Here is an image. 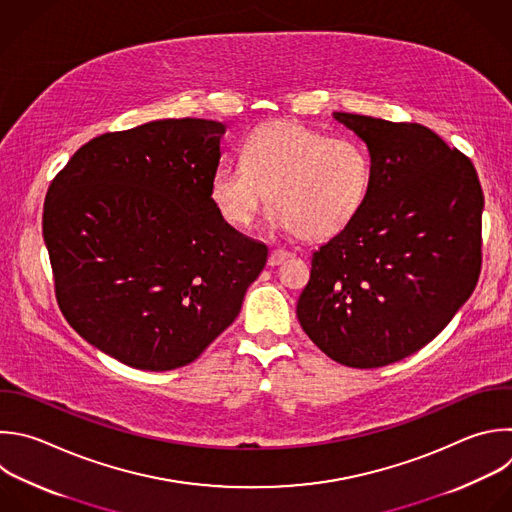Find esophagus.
Wrapping results in <instances>:
<instances>
[{
	"instance_id": "obj_1",
	"label": "esophagus",
	"mask_w": 512,
	"mask_h": 512,
	"mask_svg": "<svg viewBox=\"0 0 512 512\" xmlns=\"http://www.w3.org/2000/svg\"><path fill=\"white\" fill-rule=\"evenodd\" d=\"M289 255H291V253H289V251H285V249H273V251L269 253V259H267V263H269L271 267H275V265L283 263V261H285Z\"/></svg>"
}]
</instances>
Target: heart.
Here are the masks:
<instances>
[{"mask_svg": "<svg viewBox=\"0 0 512 512\" xmlns=\"http://www.w3.org/2000/svg\"><path fill=\"white\" fill-rule=\"evenodd\" d=\"M239 164L219 166L211 199L223 221L247 229L261 205L301 239L323 241L346 231L362 213L374 183L370 148L350 136H329L293 120L253 128Z\"/></svg>", "mask_w": 512, "mask_h": 512, "instance_id": "b5f03b06", "label": "heart"}]
</instances>
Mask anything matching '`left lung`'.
I'll return each mask as SVG.
<instances>
[{
	"label": "left lung",
	"instance_id": "left-lung-1",
	"mask_svg": "<svg viewBox=\"0 0 512 512\" xmlns=\"http://www.w3.org/2000/svg\"><path fill=\"white\" fill-rule=\"evenodd\" d=\"M374 158L358 219L311 255L297 319L337 364L400 362L450 323L482 265L484 195L472 160L416 122L335 112Z\"/></svg>",
	"mask_w": 512,
	"mask_h": 512
}]
</instances>
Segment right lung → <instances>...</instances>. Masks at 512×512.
<instances>
[{
	"label": "right lung",
	"instance_id": "right-lung-1",
	"mask_svg": "<svg viewBox=\"0 0 512 512\" xmlns=\"http://www.w3.org/2000/svg\"><path fill=\"white\" fill-rule=\"evenodd\" d=\"M225 124L154 120L74 152L44 203L58 305L94 348L150 372L195 362L239 315L269 249L211 199Z\"/></svg>",
	"mask_w": 512,
	"mask_h": 512
}]
</instances>
